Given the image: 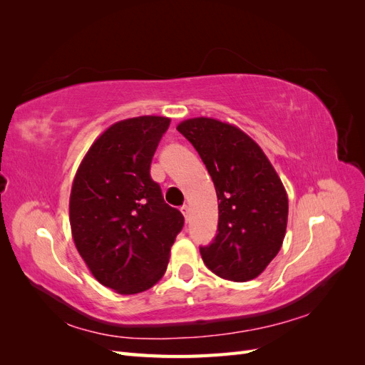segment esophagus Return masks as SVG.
<instances>
[{"label": "esophagus", "instance_id": "34e87169", "mask_svg": "<svg viewBox=\"0 0 365 365\" xmlns=\"http://www.w3.org/2000/svg\"><path fill=\"white\" fill-rule=\"evenodd\" d=\"M181 213L184 215V217H185V220H189V213H190V208L189 207H187V205H182L181 208Z\"/></svg>", "mask_w": 365, "mask_h": 365}]
</instances>
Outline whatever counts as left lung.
<instances>
[{
  "instance_id": "obj_1",
  "label": "left lung",
  "mask_w": 365,
  "mask_h": 365,
  "mask_svg": "<svg viewBox=\"0 0 365 365\" xmlns=\"http://www.w3.org/2000/svg\"><path fill=\"white\" fill-rule=\"evenodd\" d=\"M200 153L217 195V235L201 248L205 267L233 282L259 277L288 225V193L262 148L244 130L210 117L176 126Z\"/></svg>"
}]
</instances>
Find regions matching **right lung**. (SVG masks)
Instances as JSON below:
<instances>
[{"label": "right lung", "instance_id": "1", "mask_svg": "<svg viewBox=\"0 0 365 365\" xmlns=\"http://www.w3.org/2000/svg\"><path fill=\"white\" fill-rule=\"evenodd\" d=\"M169 117L120 120L85 153L71 185L74 245L94 279L121 295L157 284L184 216L164 202L150 163Z\"/></svg>", "mask_w": 365, "mask_h": 365}]
</instances>
